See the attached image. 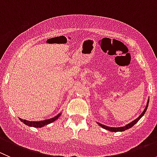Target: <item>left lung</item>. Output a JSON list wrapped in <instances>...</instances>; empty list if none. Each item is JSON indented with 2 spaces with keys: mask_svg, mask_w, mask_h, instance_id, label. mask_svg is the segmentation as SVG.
Masks as SVG:
<instances>
[{
  "mask_svg": "<svg viewBox=\"0 0 157 157\" xmlns=\"http://www.w3.org/2000/svg\"><path fill=\"white\" fill-rule=\"evenodd\" d=\"M148 103H149V99H148V102H147L146 108H145L144 111V112H142L141 115H140V116L138 117V118H136V119L134 120V121H133L132 122L129 123V124H128L127 125L124 126V127H120V128L119 127H118V128H112V127H111L110 128V127H108V126L104 125V124H100V123H98V124H99V125H100L101 127L103 128L104 129L108 130V131H114V132H117V131H125V130H128V129H129V128H131V127H133V126H134V124H135L136 123H137V121H138L139 120H140V118H141V117L143 116L144 115L145 112H146V111H147V107H148Z\"/></svg>",
  "mask_w": 157,
  "mask_h": 157,
  "instance_id": "obj_1",
  "label": "left lung"
}]
</instances>
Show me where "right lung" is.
<instances>
[{"label": "right lung", "mask_w": 157, "mask_h": 157, "mask_svg": "<svg viewBox=\"0 0 157 157\" xmlns=\"http://www.w3.org/2000/svg\"><path fill=\"white\" fill-rule=\"evenodd\" d=\"M60 115H61V114L56 115V116L54 117V118H50V119L44 120V121H26V120L21 119V118H20V120L22 121V122L24 123L25 124H26V125L32 126V127H35V128H42L43 127V126L47 125V124L53 122V121H55L56 119H58V118L60 116Z\"/></svg>", "instance_id": "add662e5"}]
</instances>
